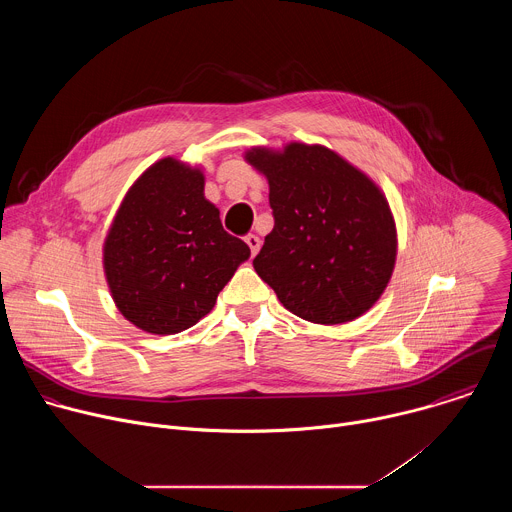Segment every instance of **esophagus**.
Returning a JSON list of instances; mask_svg holds the SVG:
<instances>
[{
  "instance_id": "34e87169",
  "label": "esophagus",
  "mask_w": 512,
  "mask_h": 512,
  "mask_svg": "<svg viewBox=\"0 0 512 512\" xmlns=\"http://www.w3.org/2000/svg\"><path fill=\"white\" fill-rule=\"evenodd\" d=\"M245 241H247V245H249V249H251V255L255 257V255L259 253V249H261V239H259L257 235H247Z\"/></svg>"
}]
</instances>
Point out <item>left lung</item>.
I'll return each mask as SVG.
<instances>
[{
    "label": "left lung",
    "mask_w": 512,
    "mask_h": 512,
    "mask_svg": "<svg viewBox=\"0 0 512 512\" xmlns=\"http://www.w3.org/2000/svg\"><path fill=\"white\" fill-rule=\"evenodd\" d=\"M275 225L253 259L285 310L322 326L367 314L397 261V225L379 184L322 143L253 145Z\"/></svg>",
    "instance_id": "1"
}]
</instances>
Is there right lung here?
<instances>
[{"label":"right lung","mask_w":512,"mask_h":512,"mask_svg":"<svg viewBox=\"0 0 512 512\" xmlns=\"http://www.w3.org/2000/svg\"><path fill=\"white\" fill-rule=\"evenodd\" d=\"M251 249L229 235L204 196V170L168 156L125 192L103 241L109 294L125 320L148 334L200 322Z\"/></svg>","instance_id":"add662e5"}]
</instances>
